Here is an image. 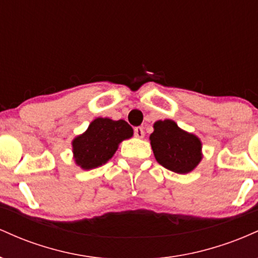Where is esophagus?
Returning a JSON list of instances; mask_svg holds the SVG:
<instances>
[{
  "label": "esophagus",
  "mask_w": 258,
  "mask_h": 258,
  "mask_svg": "<svg viewBox=\"0 0 258 258\" xmlns=\"http://www.w3.org/2000/svg\"><path fill=\"white\" fill-rule=\"evenodd\" d=\"M133 133H135V137L137 138H143L144 137V131L142 127H135L133 130Z\"/></svg>",
  "instance_id": "esophagus-1"
}]
</instances>
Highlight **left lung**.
Returning <instances> with one entry per match:
<instances>
[{
  "label": "left lung",
  "mask_w": 258,
  "mask_h": 258,
  "mask_svg": "<svg viewBox=\"0 0 258 258\" xmlns=\"http://www.w3.org/2000/svg\"><path fill=\"white\" fill-rule=\"evenodd\" d=\"M150 144L156 161L176 173L190 172L201 160L200 139L180 130L172 120L154 123Z\"/></svg>",
  "instance_id": "obj_1"
}]
</instances>
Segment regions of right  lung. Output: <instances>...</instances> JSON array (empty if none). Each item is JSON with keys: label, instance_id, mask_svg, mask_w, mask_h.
Masks as SVG:
<instances>
[{"label": "right lung", "instance_id": "right-lung-1", "mask_svg": "<svg viewBox=\"0 0 258 258\" xmlns=\"http://www.w3.org/2000/svg\"><path fill=\"white\" fill-rule=\"evenodd\" d=\"M132 127L123 120L112 121L98 117L92 121L87 131L73 142L75 161L84 170L104 165L116 152L123 139L131 138Z\"/></svg>", "mask_w": 258, "mask_h": 258}]
</instances>
